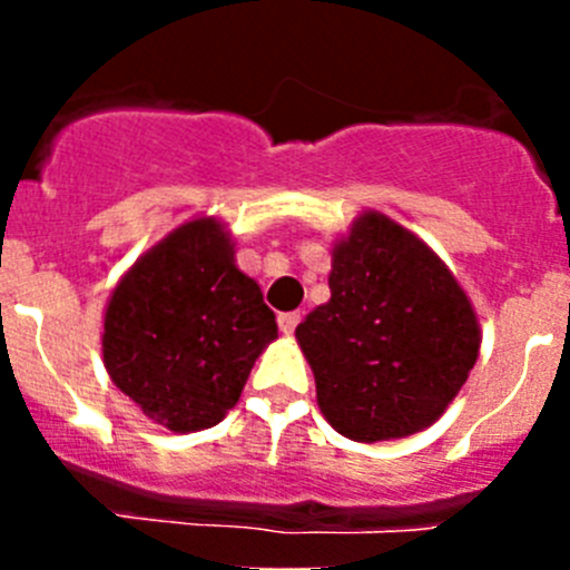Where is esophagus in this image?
<instances>
[{
	"instance_id": "obj_1",
	"label": "esophagus",
	"mask_w": 570,
	"mask_h": 570,
	"mask_svg": "<svg viewBox=\"0 0 570 570\" xmlns=\"http://www.w3.org/2000/svg\"><path fill=\"white\" fill-rule=\"evenodd\" d=\"M299 320H302V316L296 314V311H288V314H279V320H276V322H279L282 334H294L296 325H299Z\"/></svg>"
}]
</instances>
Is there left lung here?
Returning <instances> with one entry per match:
<instances>
[{"mask_svg": "<svg viewBox=\"0 0 570 570\" xmlns=\"http://www.w3.org/2000/svg\"><path fill=\"white\" fill-rule=\"evenodd\" d=\"M328 285L331 299L296 328L325 420L356 442L431 425L480 354L451 271L387 216L365 214L336 245Z\"/></svg>", "mask_w": 570, "mask_h": 570, "instance_id": "left-lung-1", "label": "left lung"}]
</instances>
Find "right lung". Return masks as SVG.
<instances>
[{
  "instance_id": "add662e5",
  "label": "right lung",
  "mask_w": 570,
  "mask_h": 570,
  "mask_svg": "<svg viewBox=\"0 0 570 570\" xmlns=\"http://www.w3.org/2000/svg\"><path fill=\"white\" fill-rule=\"evenodd\" d=\"M276 316L214 219L176 228L116 285L102 354L114 385L176 434L223 422Z\"/></svg>"
}]
</instances>
